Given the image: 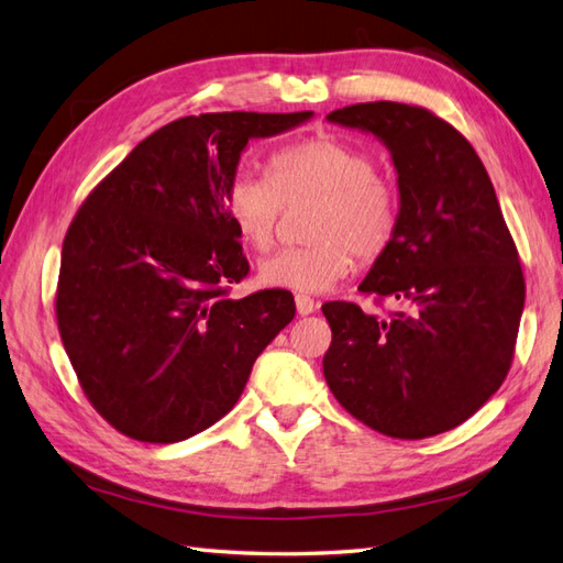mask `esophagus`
Listing matches in <instances>:
<instances>
[{
    "instance_id": "esophagus-1",
    "label": "esophagus",
    "mask_w": 563,
    "mask_h": 563,
    "mask_svg": "<svg viewBox=\"0 0 563 563\" xmlns=\"http://www.w3.org/2000/svg\"><path fill=\"white\" fill-rule=\"evenodd\" d=\"M296 310H298V316H310L313 313V310L318 308V303L313 301V298L310 296H306V294H296Z\"/></svg>"
}]
</instances>
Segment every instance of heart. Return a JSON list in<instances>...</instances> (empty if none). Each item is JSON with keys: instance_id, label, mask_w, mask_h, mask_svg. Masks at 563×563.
<instances>
[{"instance_id": "heart-1", "label": "heart", "mask_w": 563, "mask_h": 563, "mask_svg": "<svg viewBox=\"0 0 563 563\" xmlns=\"http://www.w3.org/2000/svg\"><path fill=\"white\" fill-rule=\"evenodd\" d=\"M313 202L306 247H284L260 262L267 289L328 291L361 262L380 257L393 243L399 202L395 185L376 170L364 148L340 136L316 134L279 148L269 158V180L239 170L223 192V207L243 241L267 250L284 207Z\"/></svg>"}]
</instances>
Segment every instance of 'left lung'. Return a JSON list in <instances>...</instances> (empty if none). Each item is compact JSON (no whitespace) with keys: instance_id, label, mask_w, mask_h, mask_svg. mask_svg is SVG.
<instances>
[{"instance_id":"obj_1","label":"left lung","mask_w":563,"mask_h":563,"mask_svg":"<svg viewBox=\"0 0 563 563\" xmlns=\"http://www.w3.org/2000/svg\"><path fill=\"white\" fill-rule=\"evenodd\" d=\"M328 120L378 136L393 156L397 231L358 291L395 298L402 310L378 318L356 303H324V380L349 415L393 439L451 431L501 387L526 306L489 173L427 108L356 103Z\"/></svg>"}]
</instances>
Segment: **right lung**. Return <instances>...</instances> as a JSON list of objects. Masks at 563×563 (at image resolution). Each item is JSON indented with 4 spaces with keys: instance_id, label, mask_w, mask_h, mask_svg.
Here are the masks:
<instances>
[{
    "instance_id": "1",
    "label": "right lung",
    "mask_w": 563,
    "mask_h": 563,
    "mask_svg": "<svg viewBox=\"0 0 563 563\" xmlns=\"http://www.w3.org/2000/svg\"><path fill=\"white\" fill-rule=\"evenodd\" d=\"M313 112H205L148 134L98 183L62 243L57 328L89 402L144 443H178L239 402L296 316L291 291L229 298L250 272L223 207L247 140Z\"/></svg>"
}]
</instances>
